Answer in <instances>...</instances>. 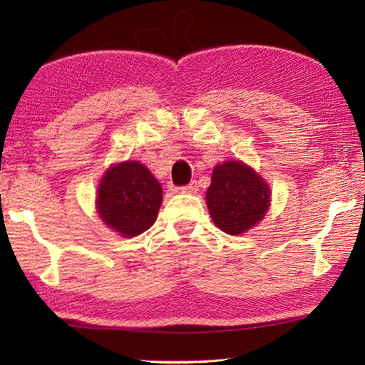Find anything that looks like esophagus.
<instances>
[{"label": "esophagus", "instance_id": "esophagus-1", "mask_svg": "<svg viewBox=\"0 0 365 365\" xmlns=\"http://www.w3.org/2000/svg\"><path fill=\"white\" fill-rule=\"evenodd\" d=\"M180 191L182 193H188V195H195L196 191H197V182H191V183H188V185H185V187H182L180 188Z\"/></svg>", "mask_w": 365, "mask_h": 365}]
</instances>
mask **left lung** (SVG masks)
<instances>
[{
  "instance_id": "obj_1",
  "label": "left lung",
  "mask_w": 365,
  "mask_h": 365,
  "mask_svg": "<svg viewBox=\"0 0 365 365\" xmlns=\"http://www.w3.org/2000/svg\"><path fill=\"white\" fill-rule=\"evenodd\" d=\"M269 183L243 160H225L212 170L206 205L212 222L228 235L256 227L270 207Z\"/></svg>"
}]
</instances>
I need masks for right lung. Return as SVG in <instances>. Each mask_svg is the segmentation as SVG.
I'll use <instances>...</instances> for the list:
<instances>
[{
	"instance_id": "add662e5",
	"label": "right lung",
	"mask_w": 365,
	"mask_h": 365,
	"mask_svg": "<svg viewBox=\"0 0 365 365\" xmlns=\"http://www.w3.org/2000/svg\"><path fill=\"white\" fill-rule=\"evenodd\" d=\"M163 187L140 160L113 164L98 185L96 212L123 238L138 237L158 217Z\"/></svg>"
}]
</instances>
